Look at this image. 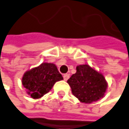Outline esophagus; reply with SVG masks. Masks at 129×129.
<instances>
[{
    "mask_svg": "<svg viewBox=\"0 0 129 129\" xmlns=\"http://www.w3.org/2000/svg\"><path fill=\"white\" fill-rule=\"evenodd\" d=\"M69 78H70V74L67 73V74H64L63 75V79H64V80H65V81L68 80Z\"/></svg>",
    "mask_w": 129,
    "mask_h": 129,
    "instance_id": "obj_1",
    "label": "esophagus"
}]
</instances>
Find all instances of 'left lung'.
<instances>
[{"mask_svg": "<svg viewBox=\"0 0 129 129\" xmlns=\"http://www.w3.org/2000/svg\"><path fill=\"white\" fill-rule=\"evenodd\" d=\"M73 94L84 103H92L103 98L108 83L104 76L86 64L76 67V73L67 80Z\"/></svg>", "mask_w": 129, "mask_h": 129, "instance_id": "1", "label": "left lung"}]
</instances>
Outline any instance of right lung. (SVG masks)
<instances>
[{
	"instance_id": "1",
	"label": "right lung",
	"mask_w": 129,
	"mask_h": 129,
	"mask_svg": "<svg viewBox=\"0 0 129 129\" xmlns=\"http://www.w3.org/2000/svg\"><path fill=\"white\" fill-rule=\"evenodd\" d=\"M62 79L63 78L55 64L43 62L23 74L22 84L26 89V93L36 99L49 92L56 82Z\"/></svg>"
}]
</instances>
